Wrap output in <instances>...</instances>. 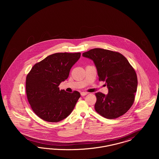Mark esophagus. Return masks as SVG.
I'll return each instance as SVG.
<instances>
[{
    "instance_id": "obj_1",
    "label": "esophagus",
    "mask_w": 159,
    "mask_h": 159,
    "mask_svg": "<svg viewBox=\"0 0 159 159\" xmlns=\"http://www.w3.org/2000/svg\"><path fill=\"white\" fill-rule=\"evenodd\" d=\"M88 93V92H82L80 93V94H81L82 96H85V95H86Z\"/></svg>"
}]
</instances>
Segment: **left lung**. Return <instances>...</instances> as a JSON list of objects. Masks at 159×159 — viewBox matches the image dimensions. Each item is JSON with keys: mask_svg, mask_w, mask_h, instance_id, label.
Returning a JSON list of instances; mask_svg holds the SVG:
<instances>
[{"mask_svg": "<svg viewBox=\"0 0 159 159\" xmlns=\"http://www.w3.org/2000/svg\"><path fill=\"white\" fill-rule=\"evenodd\" d=\"M93 61L99 80L106 82L108 94L95 93L96 111L108 119L126 113L132 106L136 93L138 79L134 69L121 53L95 48L82 54Z\"/></svg>", "mask_w": 159, "mask_h": 159, "instance_id": "8db88e82", "label": "left lung"}]
</instances>
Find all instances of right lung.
<instances>
[{
	"label": "right lung",
	"mask_w": 159,
	"mask_h": 159,
	"mask_svg": "<svg viewBox=\"0 0 159 159\" xmlns=\"http://www.w3.org/2000/svg\"><path fill=\"white\" fill-rule=\"evenodd\" d=\"M81 53H56L36 63L26 77V93L33 111L49 122L61 121L71 114L80 97L60 90L59 85L69 76L70 69Z\"/></svg>",
	"instance_id": "1"
}]
</instances>
